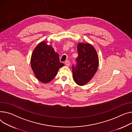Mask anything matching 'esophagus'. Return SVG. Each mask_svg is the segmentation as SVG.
I'll return each mask as SVG.
<instances>
[{"instance_id": "esophagus-1", "label": "esophagus", "mask_w": 132, "mask_h": 132, "mask_svg": "<svg viewBox=\"0 0 132 132\" xmlns=\"http://www.w3.org/2000/svg\"><path fill=\"white\" fill-rule=\"evenodd\" d=\"M65 65H66V66H69V65H70V62H69V60H66V61H65Z\"/></svg>"}]
</instances>
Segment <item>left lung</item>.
Segmentation results:
<instances>
[{"label":"left lung","mask_w":132,"mask_h":132,"mask_svg":"<svg viewBox=\"0 0 132 132\" xmlns=\"http://www.w3.org/2000/svg\"><path fill=\"white\" fill-rule=\"evenodd\" d=\"M76 66L73 65L74 81L78 85L88 83L94 76L99 66V57L96 51L90 43H79Z\"/></svg>","instance_id":"obj_1"}]
</instances>
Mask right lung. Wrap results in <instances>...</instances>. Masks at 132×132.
Masks as SVG:
<instances>
[{
  "label": "right lung",
  "instance_id": "add662e5",
  "mask_svg": "<svg viewBox=\"0 0 132 132\" xmlns=\"http://www.w3.org/2000/svg\"><path fill=\"white\" fill-rule=\"evenodd\" d=\"M59 55L46 41L40 42L35 48L31 58V66L38 80L42 83L50 82L56 76L59 69L64 66Z\"/></svg>",
  "mask_w": 132,
  "mask_h": 132
}]
</instances>
